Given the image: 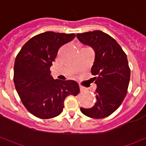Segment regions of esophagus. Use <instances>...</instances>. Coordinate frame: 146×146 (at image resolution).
Masks as SVG:
<instances>
[{
	"mask_svg": "<svg viewBox=\"0 0 146 146\" xmlns=\"http://www.w3.org/2000/svg\"><path fill=\"white\" fill-rule=\"evenodd\" d=\"M80 92H85L86 88L84 87H83L82 85H80Z\"/></svg>",
	"mask_w": 146,
	"mask_h": 146,
	"instance_id": "34e87169",
	"label": "esophagus"
}]
</instances>
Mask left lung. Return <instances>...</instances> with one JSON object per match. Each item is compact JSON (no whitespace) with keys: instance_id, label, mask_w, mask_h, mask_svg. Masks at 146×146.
<instances>
[{"instance_id":"obj_1","label":"left lung","mask_w":146,"mask_h":146,"mask_svg":"<svg viewBox=\"0 0 146 146\" xmlns=\"http://www.w3.org/2000/svg\"><path fill=\"white\" fill-rule=\"evenodd\" d=\"M76 36L95 52L92 73L96 76L97 102L93 107H81L80 111L91 118H105L119 108L127 93L131 76L127 58L116 40L101 30L77 33Z\"/></svg>"}]
</instances>
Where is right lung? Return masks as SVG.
Here are the masks:
<instances>
[{
  "instance_id": "right-lung-1",
  "label": "right lung",
  "mask_w": 146,
  "mask_h": 146,
  "mask_svg": "<svg viewBox=\"0 0 146 146\" xmlns=\"http://www.w3.org/2000/svg\"><path fill=\"white\" fill-rule=\"evenodd\" d=\"M76 35L45 32L36 35L23 46L15 58L14 84L21 101L33 116L50 119L63 110L68 95H78V84L71 80H54L50 67L58 49Z\"/></svg>"
}]
</instances>
